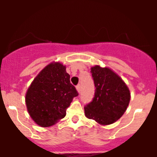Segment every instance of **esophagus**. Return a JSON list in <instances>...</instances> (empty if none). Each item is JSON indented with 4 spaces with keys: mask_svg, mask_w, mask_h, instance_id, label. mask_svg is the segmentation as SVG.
<instances>
[{
    "mask_svg": "<svg viewBox=\"0 0 157 157\" xmlns=\"http://www.w3.org/2000/svg\"><path fill=\"white\" fill-rule=\"evenodd\" d=\"M76 90H77L78 93L79 94L80 91H81V86H80V85H78L77 86H76Z\"/></svg>",
    "mask_w": 157,
    "mask_h": 157,
    "instance_id": "1",
    "label": "esophagus"
}]
</instances>
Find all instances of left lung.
Masks as SVG:
<instances>
[{"label": "left lung", "instance_id": "1", "mask_svg": "<svg viewBox=\"0 0 157 157\" xmlns=\"http://www.w3.org/2000/svg\"><path fill=\"white\" fill-rule=\"evenodd\" d=\"M95 85L92 102L84 108L86 117L102 126L110 125L122 117L130 100V93L124 81L113 70L100 65L91 67Z\"/></svg>", "mask_w": 157, "mask_h": 157}]
</instances>
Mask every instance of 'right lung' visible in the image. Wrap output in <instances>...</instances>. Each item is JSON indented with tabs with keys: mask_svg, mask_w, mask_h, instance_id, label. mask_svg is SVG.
<instances>
[{
	"mask_svg": "<svg viewBox=\"0 0 157 157\" xmlns=\"http://www.w3.org/2000/svg\"><path fill=\"white\" fill-rule=\"evenodd\" d=\"M78 95L66 66L54 61L45 66L32 81L25 95V102L34 123L48 127L65 117L66 109Z\"/></svg>",
	"mask_w": 157,
	"mask_h": 157,
	"instance_id": "right-lung-1",
	"label": "right lung"
}]
</instances>
